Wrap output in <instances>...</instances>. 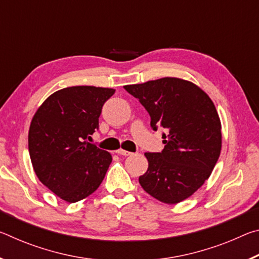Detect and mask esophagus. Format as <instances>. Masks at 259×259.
I'll return each mask as SVG.
<instances>
[{
  "instance_id": "esophagus-1",
  "label": "esophagus",
  "mask_w": 259,
  "mask_h": 259,
  "mask_svg": "<svg viewBox=\"0 0 259 259\" xmlns=\"http://www.w3.org/2000/svg\"><path fill=\"white\" fill-rule=\"evenodd\" d=\"M116 153H117V154H119V155H124V156H128V155L133 154V153H131V152L124 151V150H122V148H120V150H117Z\"/></svg>"
}]
</instances>
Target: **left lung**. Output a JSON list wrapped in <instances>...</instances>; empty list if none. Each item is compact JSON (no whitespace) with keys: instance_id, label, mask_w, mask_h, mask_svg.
Segmentation results:
<instances>
[{"instance_id":"8db88e82","label":"left lung","mask_w":259,"mask_h":259,"mask_svg":"<svg viewBox=\"0 0 259 259\" xmlns=\"http://www.w3.org/2000/svg\"><path fill=\"white\" fill-rule=\"evenodd\" d=\"M124 89L145 107L151 126L165 129L161 153H145L144 191L163 203L182 202L210 177L222 150V124L209 96L193 82L162 77Z\"/></svg>"}]
</instances>
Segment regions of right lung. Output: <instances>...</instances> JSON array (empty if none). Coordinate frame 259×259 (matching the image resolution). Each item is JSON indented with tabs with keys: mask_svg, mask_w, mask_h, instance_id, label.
<instances>
[{
	"mask_svg": "<svg viewBox=\"0 0 259 259\" xmlns=\"http://www.w3.org/2000/svg\"><path fill=\"white\" fill-rule=\"evenodd\" d=\"M115 93L109 88L68 87L49 96L35 112L28 151L40 182L69 203L97 190L112 155L88 139L99 126L103 105Z\"/></svg>",
	"mask_w": 259,
	"mask_h": 259,
	"instance_id": "right-lung-1",
	"label": "right lung"
}]
</instances>
